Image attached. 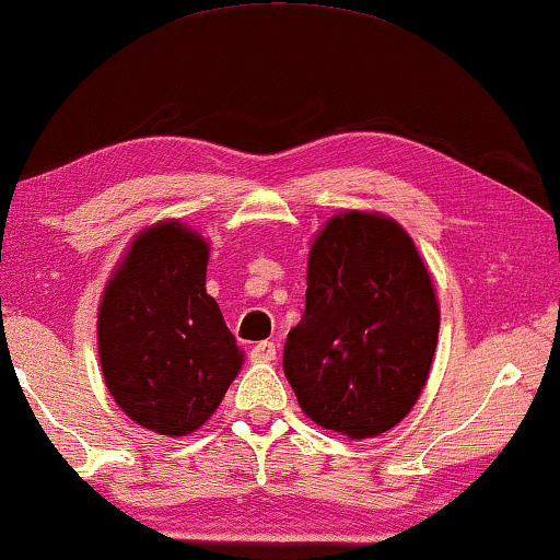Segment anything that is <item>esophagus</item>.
<instances>
[{
    "mask_svg": "<svg viewBox=\"0 0 560 560\" xmlns=\"http://www.w3.org/2000/svg\"><path fill=\"white\" fill-rule=\"evenodd\" d=\"M275 354H278V347H275L272 341H259L249 351L252 362H272Z\"/></svg>",
    "mask_w": 560,
    "mask_h": 560,
    "instance_id": "1",
    "label": "esophagus"
}]
</instances>
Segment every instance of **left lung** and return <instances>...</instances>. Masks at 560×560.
Masks as SVG:
<instances>
[{
  "label": "left lung",
  "mask_w": 560,
  "mask_h": 560,
  "mask_svg": "<svg viewBox=\"0 0 560 560\" xmlns=\"http://www.w3.org/2000/svg\"><path fill=\"white\" fill-rule=\"evenodd\" d=\"M301 324L282 370L305 416L374 439L412 410L439 343V301L416 244L395 219L347 211L308 255Z\"/></svg>",
  "instance_id": "8db88e82"
}]
</instances>
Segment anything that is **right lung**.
I'll return each mask as SVG.
<instances>
[{
  "instance_id": "1",
  "label": "right lung",
  "mask_w": 560,
  "mask_h": 560,
  "mask_svg": "<svg viewBox=\"0 0 560 560\" xmlns=\"http://www.w3.org/2000/svg\"><path fill=\"white\" fill-rule=\"evenodd\" d=\"M209 244L180 221L135 236L98 305V357L114 402L160 435L201 428L242 351L206 293Z\"/></svg>"
}]
</instances>
